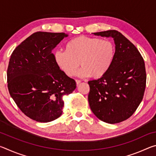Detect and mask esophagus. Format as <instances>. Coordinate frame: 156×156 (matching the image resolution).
Instances as JSON below:
<instances>
[{"label": "esophagus", "mask_w": 156, "mask_h": 156, "mask_svg": "<svg viewBox=\"0 0 156 156\" xmlns=\"http://www.w3.org/2000/svg\"><path fill=\"white\" fill-rule=\"evenodd\" d=\"M76 84H77V85H78V84L81 83V81L80 80H77V79L76 80Z\"/></svg>", "instance_id": "obj_1"}]
</instances>
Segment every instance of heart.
I'll list each match as a JSON object with an SVG mask.
<instances>
[{"instance_id": "1", "label": "heart", "mask_w": 156, "mask_h": 156, "mask_svg": "<svg viewBox=\"0 0 156 156\" xmlns=\"http://www.w3.org/2000/svg\"><path fill=\"white\" fill-rule=\"evenodd\" d=\"M115 56V46L112 41L80 36L67 42L65 50L55 52L54 60L68 76L74 75L80 64L79 76L100 78L109 72Z\"/></svg>"}]
</instances>
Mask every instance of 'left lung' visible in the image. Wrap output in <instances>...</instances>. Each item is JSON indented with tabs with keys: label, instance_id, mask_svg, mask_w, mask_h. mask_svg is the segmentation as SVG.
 Listing matches in <instances>:
<instances>
[{
	"label": "left lung",
	"instance_id": "8db88e82",
	"mask_svg": "<svg viewBox=\"0 0 156 156\" xmlns=\"http://www.w3.org/2000/svg\"><path fill=\"white\" fill-rule=\"evenodd\" d=\"M94 34L112 37L115 56L106 74L88 82L89 106L100 120L119 123L133 114L143 98L147 81L144 61L136 46L119 31L108 30Z\"/></svg>",
	"mask_w": 156,
	"mask_h": 156
}]
</instances>
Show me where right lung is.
Wrapping results in <instances>:
<instances>
[{"mask_svg": "<svg viewBox=\"0 0 156 156\" xmlns=\"http://www.w3.org/2000/svg\"><path fill=\"white\" fill-rule=\"evenodd\" d=\"M65 33L38 31L16 47L7 68L11 97L25 115L40 122L57 119L62 113L63 96L76 88V81L60 69L53 49Z\"/></svg>", "mask_w": 156, "mask_h": 156, "instance_id": "add662e5", "label": "right lung"}]
</instances>
